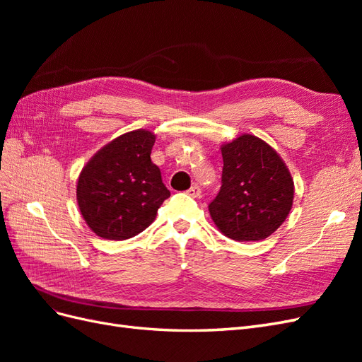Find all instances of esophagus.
Instances as JSON below:
<instances>
[{
  "mask_svg": "<svg viewBox=\"0 0 362 362\" xmlns=\"http://www.w3.org/2000/svg\"><path fill=\"white\" fill-rule=\"evenodd\" d=\"M187 194L192 196V198H199V196H201V187H199V185H193V187H190L187 190Z\"/></svg>",
  "mask_w": 362,
  "mask_h": 362,
  "instance_id": "esophagus-1",
  "label": "esophagus"
}]
</instances>
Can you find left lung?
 Wrapping results in <instances>:
<instances>
[{"label": "left lung", "mask_w": 362, "mask_h": 362, "mask_svg": "<svg viewBox=\"0 0 362 362\" xmlns=\"http://www.w3.org/2000/svg\"><path fill=\"white\" fill-rule=\"evenodd\" d=\"M222 187L208 205L218 231L237 242H258L286 221L294 182L286 163L264 140L242 134L221 146Z\"/></svg>", "instance_id": "1"}]
</instances>
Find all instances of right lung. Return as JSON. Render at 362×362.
<instances>
[{
	"label": "right lung",
	"instance_id": "obj_1",
	"mask_svg": "<svg viewBox=\"0 0 362 362\" xmlns=\"http://www.w3.org/2000/svg\"><path fill=\"white\" fill-rule=\"evenodd\" d=\"M156 134L134 129L113 139L87 161L76 182V202L92 231L105 240H127L156 221L170 196L151 161Z\"/></svg>",
	"mask_w": 362,
	"mask_h": 362
}]
</instances>
